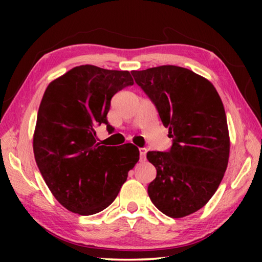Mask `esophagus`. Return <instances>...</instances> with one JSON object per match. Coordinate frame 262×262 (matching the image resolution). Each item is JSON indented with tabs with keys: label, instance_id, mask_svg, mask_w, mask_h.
I'll return each mask as SVG.
<instances>
[{
	"label": "esophagus",
	"instance_id": "obj_1",
	"mask_svg": "<svg viewBox=\"0 0 262 262\" xmlns=\"http://www.w3.org/2000/svg\"><path fill=\"white\" fill-rule=\"evenodd\" d=\"M147 151H148V150L145 148H140V159H141V161H145Z\"/></svg>",
	"mask_w": 262,
	"mask_h": 262
}]
</instances>
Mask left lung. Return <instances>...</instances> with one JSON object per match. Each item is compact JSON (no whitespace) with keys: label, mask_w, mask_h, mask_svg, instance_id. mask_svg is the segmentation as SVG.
Returning <instances> with one entry per match:
<instances>
[{"label":"left lung","mask_w":262,"mask_h":262,"mask_svg":"<svg viewBox=\"0 0 262 262\" xmlns=\"http://www.w3.org/2000/svg\"><path fill=\"white\" fill-rule=\"evenodd\" d=\"M132 75L172 139L167 151L147 154L157 170L148 186L150 200L173 219L193 214L215 194L228 166L223 103L209 81L178 66L133 70Z\"/></svg>","instance_id":"8db88e82"}]
</instances>
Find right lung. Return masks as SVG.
Segmentation results:
<instances>
[{
  "label": "right lung",
  "instance_id": "1",
  "mask_svg": "<svg viewBox=\"0 0 262 262\" xmlns=\"http://www.w3.org/2000/svg\"><path fill=\"white\" fill-rule=\"evenodd\" d=\"M133 84L129 72L85 64L47 86L33 136L34 158L52 194L68 210L84 216L104 210L139 162L135 145L96 142L101 123L112 129L106 118L112 97Z\"/></svg>",
  "mask_w": 262,
  "mask_h": 262
}]
</instances>
